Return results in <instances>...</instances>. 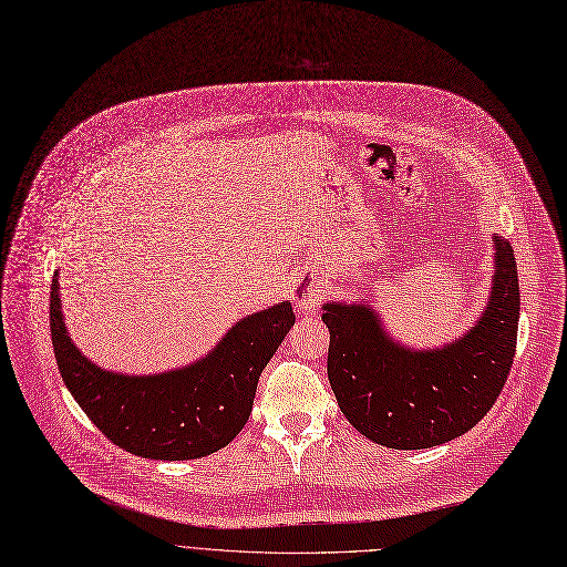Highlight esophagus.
Returning a JSON list of instances; mask_svg holds the SVG:
<instances>
[{
	"instance_id": "1",
	"label": "esophagus",
	"mask_w": 567,
	"mask_h": 567,
	"mask_svg": "<svg viewBox=\"0 0 567 567\" xmlns=\"http://www.w3.org/2000/svg\"><path fill=\"white\" fill-rule=\"evenodd\" d=\"M327 288L322 281L316 279H299L292 288V299L301 313H311L318 303L322 301Z\"/></svg>"
}]
</instances>
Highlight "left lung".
<instances>
[{
  "label": "left lung",
  "instance_id": "1",
  "mask_svg": "<svg viewBox=\"0 0 567 567\" xmlns=\"http://www.w3.org/2000/svg\"><path fill=\"white\" fill-rule=\"evenodd\" d=\"M495 243V275L476 324L441 350H411L368 303L329 301L327 374L340 411L377 445L426 450L470 431L497 402L515 357L519 286L513 247Z\"/></svg>",
  "mask_w": 567,
  "mask_h": 567
}]
</instances>
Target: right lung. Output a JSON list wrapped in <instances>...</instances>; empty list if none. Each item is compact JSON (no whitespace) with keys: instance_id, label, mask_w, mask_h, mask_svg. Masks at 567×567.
<instances>
[{"instance_id":"right-lung-1","label":"right lung","mask_w":567,"mask_h":567,"mask_svg":"<svg viewBox=\"0 0 567 567\" xmlns=\"http://www.w3.org/2000/svg\"><path fill=\"white\" fill-rule=\"evenodd\" d=\"M56 277L50 329L63 383L111 443L143 458L188 461L227 447L249 420L260 372L295 324L290 301H281L236 322L193 365L120 374L97 368L70 340Z\"/></svg>"}]
</instances>
